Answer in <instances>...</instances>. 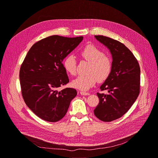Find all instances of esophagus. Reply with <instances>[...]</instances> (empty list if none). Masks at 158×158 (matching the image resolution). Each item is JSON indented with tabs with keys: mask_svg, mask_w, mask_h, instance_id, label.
Listing matches in <instances>:
<instances>
[{
	"mask_svg": "<svg viewBox=\"0 0 158 158\" xmlns=\"http://www.w3.org/2000/svg\"><path fill=\"white\" fill-rule=\"evenodd\" d=\"M80 93L81 94H82V95H89V94H90L89 93L85 92V91H80Z\"/></svg>",
	"mask_w": 158,
	"mask_h": 158,
	"instance_id": "34e87169",
	"label": "esophagus"
}]
</instances>
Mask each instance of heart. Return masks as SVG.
Returning <instances> with one entry per match:
<instances>
[{
	"label": "heart",
	"mask_w": 158,
	"mask_h": 158,
	"mask_svg": "<svg viewBox=\"0 0 158 158\" xmlns=\"http://www.w3.org/2000/svg\"><path fill=\"white\" fill-rule=\"evenodd\" d=\"M81 58L89 63L88 74L78 76L72 82L73 88L81 90H88L93 86L97 80L103 81L106 80L112 69L111 59L104 55L103 51L93 45L88 44L79 51ZM64 69L71 76L76 73V60L73 55L67 56L63 62Z\"/></svg>",
	"instance_id": "b5f03b06"
}]
</instances>
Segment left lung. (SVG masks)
I'll use <instances>...</instances> for the list:
<instances>
[{"label": "left lung", "mask_w": 158, "mask_h": 158, "mask_svg": "<svg viewBox=\"0 0 158 158\" xmlns=\"http://www.w3.org/2000/svg\"><path fill=\"white\" fill-rule=\"evenodd\" d=\"M97 40L106 46L112 57L110 74L97 93L99 103L94 110L95 116L104 122L120 118L127 113L137 98L140 93V69L131 51L123 43L113 39L94 35Z\"/></svg>", "instance_id": "left-lung-1"}]
</instances>
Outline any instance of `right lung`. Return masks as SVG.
I'll use <instances>...</instances> for the list:
<instances>
[{"instance_id":"1","label":"right lung","mask_w":158,"mask_h":158,"mask_svg":"<svg viewBox=\"0 0 158 158\" xmlns=\"http://www.w3.org/2000/svg\"><path fill=\"white\" fill-rule=\"evenodd\" d=\"M82 39L52 35L37 42L27 52L19 70L22 94L28 107L40 119L60 121L76 97L75 89L58 88L69 82L63 60Z\"/></svg>"}]
</instances>
